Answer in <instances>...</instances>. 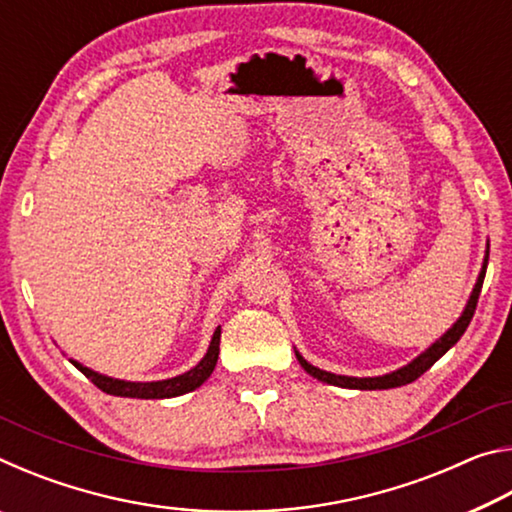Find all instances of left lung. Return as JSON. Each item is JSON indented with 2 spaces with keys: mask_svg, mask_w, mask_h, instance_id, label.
Instances as JSON below:
<instances>
[{
  "mask_svg": "<svg viewBox=\"0 0 512 512\" xmlns=\"http://www.w3.org/2000/svg\"><path fill=\"white\" fill-rule=\"evenodd\" d=\"M485 268H488V250H485V259H483V268L479 273V280H476L474 289H472V296L467 300V305L463 309L461 318L456 320V323L447 329V332L440 336V339L431 345L429 350H424L420 357H415L411 363H406L404 368L395 370V372H388V375H381V377H345V375H334V372H327V370H320L316 366H311L309 361H305L296 352V357L300 361V366L305 368L311 377H316L320 381H325V384H332V386H341V388H354V391H377V388H397V386H404V384H411V381L418 379L420 375H424L433 363H436L443 354L452 348V345L458 343V339L465 334L467 325H470V320L474 316V309H476V302H479V293L483 287V277H485Z\"/></svg>",
  "mask_w": 512,
  "mask_h": 512,
  "instance_id": "left-lung-1",
  "label": "left lung"
}]
</instances>
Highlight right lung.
I'll use <instances>...</instances> for the list:
<instances>
[{
    "label": "right lung",
    "mask_w": 512,
    "mask_h": 512,
    "mask_svg": "<svg viewBox=\"0 0 512 512\" xmlns=\"http://www.w3.org/2000/svg\"><path fill=\"white\" fill-rule=\"evenodd\" d=\"M219 343H221V327H216L205 357L198 361L192 370H187L178 377L162 379V381L112 379V377L99 375V372L81 366L79 361H74V359H69V361H72L74 366L79 368L83 375L92 381L94 386L101 388L103 393L117 395V397H137V400H164V397H178V395H185L189 391H196V388L212 375V370L216 366V359H219Z\"/></svg>",
    "instance_id": "obj_1"
}]
</instances>
